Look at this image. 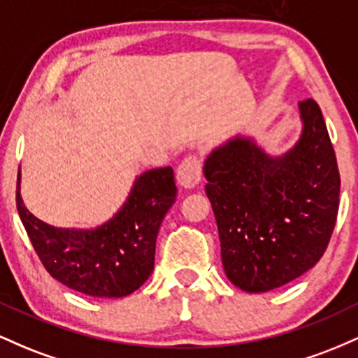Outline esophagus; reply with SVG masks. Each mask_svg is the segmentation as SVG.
Masks as SVG:
<instances>
[{
    "mask_svg": "<svg viewBox=\"0 0 358 358\" xmlns=\"http://www.w3.org/2000/svg\"><path fill=\"white\" fill-rule=\"evenodd\" d=\"M202 180V159L199 156L190 155L176 168V182L183 188H193Z\"/></svg>",
    "mask_w": 358,
    "mask_h": 358,
    "instance_id": "34e87169",
    "label": "esophagus"
}]
</instances>
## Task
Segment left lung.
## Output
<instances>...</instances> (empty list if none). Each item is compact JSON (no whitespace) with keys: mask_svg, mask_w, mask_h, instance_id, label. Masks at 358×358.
I'll return each mask as SVG.
<instances>
[{"mask_svg":"<svg viewBox=\"0 0 358 358\" xmlns=\"http://www.w3.org/2000/svg\"><path fill=\"white\" fill-rule=\"evenodd\" d=\"M301 134L282 155L237 134L203 163L224 271L245 293H266L310 271L338 213L340 173L322 109L298 104Z\"/></svg>","mask_w":358,"mask_h":358,"instance_id":"left-lung-1","label":"left lung"}]
</instances>
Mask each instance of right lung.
<instances>
[{
    "label": "right lung",
    "instance_id": "add662e5",
    "mask_svg": "<svg viewBox=\"0 0 358 358\" xmlns=\"http://www.w3.org/2000/svg\"><path fill=\"white\" fill-rule=\"evenodd\" d=\"M22 171L16 208L35 252L52 278L96 298L134 293L155 268L156 236L176 199L173 168H155L136 176L122 207L94 229H60L45 224L24 207Z\"/></svg>",
    "mask_w": 358,
    "mask_h": 358
}]
</instances>
